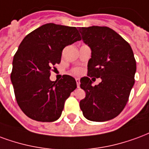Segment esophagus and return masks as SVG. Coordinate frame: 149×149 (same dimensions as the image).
<instances>
[{"label": "esophagus", "mask_w": 149, "mask_h": 149, "mask_svg": "<svg viewBox=\"0 0 149 149\" xmlns=\"http://www.w3.org/2000/svg\"><path fill=\"white\" fill-rule=\"evenodd\" d=\"M75 80H76V83H77V86L79 87V86H80V80H79V78H76Z\"/></svg>", "instance_id": "obj_1"}]
</instances>
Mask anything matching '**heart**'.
Returning a JSON list of instances; mask_svg holds the SVG:
<instances>
[{
  "mask_svg": "<svg viewBox=\"0 0 149 149\" xmlns=\"http://www.w3.org/2000/svg\"><path fill=\"white\" fill-rule=\"evenodd\" d=\"M72 73L74 74H80L82 73V69L81 68H74L72 70Z\"/></svg>",
  "mask_w": 149,
  "mask_h": 149,
  "instance_id": "obj_1",
  "label": "heart"
}]
</instances>
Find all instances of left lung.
Instances as JSON below:
<instances>
[{
  "label": "left lung",
  "instance_id": "8db88e82",
  "mask_svg": "<svg viewBox=\"0 0 149 149\" xmlns=\"http://www.w3.org/2000/svg\"><path fill=\"white\" fill-rule=\"evenodd\" d=\"M79 31L91 49L87 77L80 80L86 97L79 106L88 120H111L126 106L135 82L136 64L133 52L130 43L108 27L91 26L79 28ZM91 77H101L102 82L93 87Z\"/></svg>",
  "mask_w": 149,
  "mask_h": 149
}]
</instances>
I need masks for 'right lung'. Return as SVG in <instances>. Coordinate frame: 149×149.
<instances>
[{"mask_svg": "<svg viewBox=\"0 0 149 149\" xmlns=\"http://www.w3.org/2000/svg\"><path fill=\"white\" fill-rule=\"evenodd\" d=\"M79 40L75 27L49 23L30 32L19 44L11 81L18 106L32 120L52 122L61 116L66 100L77 87L76 81L64 74L52 82L51 70L60 63L64 47Z\"/></svg>", "mask_w": 149, "mask_h": 149, "instance_id": "1", "label": "right lung"}]
</instances>
